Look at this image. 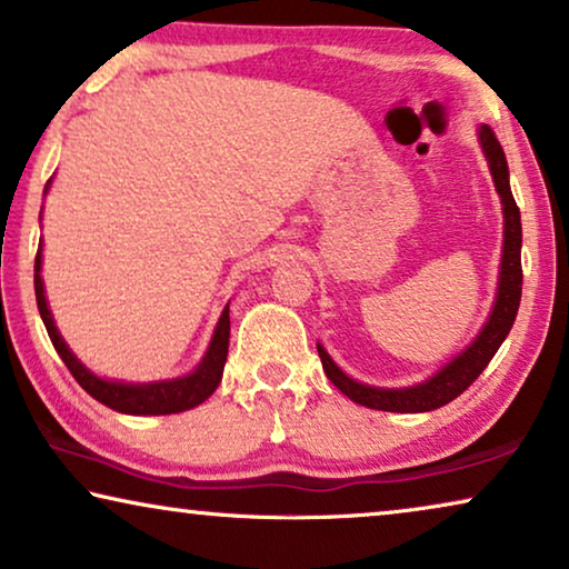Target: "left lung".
<instances>
[{"label":"left lung","mask_w":569,"mask_h":569,"mask_svg":"<svg viewBox=\"0 0 569 569\" xmlns=\"http://www.w3.org/2000/svg\"><path fill=\"white\" fill-rule=\"evenodd\" d=\"M479 144L481 152L489 162V173H492L495 189L500 193L502 201V261H500V282H497V298L489 313L487 323L481 326L477 339L471 341L463 352H458L453 360L442 365V368L430 376L422 383L409 386V388H376L360 380L349 378L337 362L331 360V355L326 352L321 345L318 347V357H321L323 372L329 376L333 386L341 393L349 396L355 403H362L368 409L378 411H399V415H419V411H432L446 407L448 401H453L456 396H461L473 380L481 376V370L487 368L497 349L508 337L512 329V321L518 316L520 306V290H523V269H520V243H523V230H520V209L512 199L510 191V173H508V160L500 142H497L495 131L481 123L479 127Z\"/></svg>","instance_id":"1"}]
</instances>
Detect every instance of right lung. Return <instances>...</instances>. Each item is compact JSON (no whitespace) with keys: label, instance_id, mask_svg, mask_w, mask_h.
Masks as SVG:
<instances>
[{"label":"right lung","instance_id":"add662e5","mask_svg":"<svg viewBox=\"0 0 569 569\" xmlns=\"http://www.w3.org/2000/svg\"><path fill=\"white\" fill-rule=\"evenodd\" d=\"M51 181L46 183L49 191ZM43 191V193H46ZM41 248L38 246L36 256V302L38 313L43 318L46 331H49L51 345L57 349L61 360L72 372L77 383L88 391L92 399L106 403L108 409L121 411V415H134V417H158V415H178V411L199 407L201 401H207L214 393V388L220 386L224 360H228V345H230V306H224L220 321L214 326L212 341H209L204 357L193 368L189 376L173 378V380H152V383H123V380H108L100 378L96 372L84 368L77 360L72 349L67 347V341L61 339V333L53 323V316L49 310V300H46L43 279H41Z\"/></svg>","mask_w":569,"mask_h":569}]
</instances>
